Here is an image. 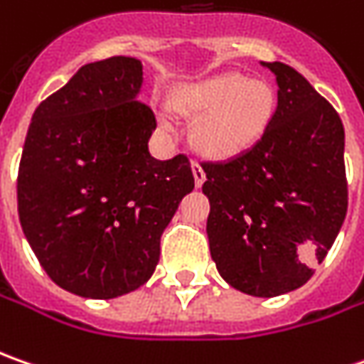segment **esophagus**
Listing matches in <instances>:
<instances>
[{"mask_svg":"<svg viewBox=\"0 0 364 364\" xmlns=\"http://www.w3.org/2000/svg\"><path fill=\"white\" fill-rule=\"evenodd\" d=\"M191 169H193L195 187H201V185L205 183V171H203V167H201L199 163H193V165H191Z\"/></svg>","mask_w":364,"mask_h":364,"instance_id":"obj_1","label":"esophagus"}]
</instances>
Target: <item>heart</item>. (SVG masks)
<instances>
[{
  "label": "heart",
  "instance_id": "heart-1",
  "mask_svg": "<svg viewBox=\"0 0 364 364\" xmlns=\"http://www.w3.org/2000/svg\"><path fill=\"white\" fill-rule=\"evenodd\" d=\"M175 107L193 122L197 146L213 157L230 159L250 151L266 134L276 112V95L268 82L245 80L240 72H223L185 86ZM157 120L163 131H175L173 110L161 107Z\"/></svg>",
  "mask_w": 364,
  "mask_h": 364
}]
</instances>
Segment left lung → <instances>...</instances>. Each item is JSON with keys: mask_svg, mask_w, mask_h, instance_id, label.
Masks as SVG:
<instances>
[{"mask_svg": "<svg viewBox=\"0 0 364 364\" xmlns=\"http://www.w3.org/2000/svg\"><path fill=\"white\" fill-rule=\"evenodd\" d=\"M278 105L266 134L225 163H203L207 237L225 282L272 298L310 280L343 228L348 205L345 127L294 68L262 62Z\"/></svg>", "mask_w": 364, "mask_h": 364, "instance_id": "1", "label": "left lung"}]
</instances>
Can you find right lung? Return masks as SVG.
Here are the masks:
<instances>
[{
  "label": "right lung",
  "instance_id": "obj_1",
  "mask_svg": "<svg viewBox=\"0 0 364 364\" xmlns=\"http://www.w3.org/2000/svg\"><path fill=\"white\" fill-rule=\"evenodd\" d=\"M143 64L82 66L36 108L18 173L19 223L54 282L108 300L157 268L161 235L195 187L185 155L157 161L153 110L139 100Z\"/></svg>",
  "mask_w": 364,
  "mask_h": 364
}]
</instances>
